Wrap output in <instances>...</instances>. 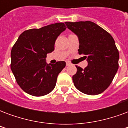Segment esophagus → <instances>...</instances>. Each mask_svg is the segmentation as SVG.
Segmentation results:
<instances>
[{"label": "esophagus", "instance_id": "esophagus-1", "mask_svg": "<svg viewBox=\"0 0 128 128\" xmlns=\"http://www.w3.org/2000/svg\"><path fill=\"white\" fill-rule=\"evenodd\" d=\"M66 66H70V62H66Z\"/></svg>", "mask_w": 128, "mask_h": 128}]
</instances>
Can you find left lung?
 <instances>
[{"mask_svg":"<svg viewBox=\"0 0 128 128\" xmlns=\"http://www.w3.org/2000/svg\"><path fill=\"white\" fill-rule=\"evenodd\" d=\"M68 29L78 37L79 54L84 55L88 66H76L72 76L76 88L84 94L96 95L112 83L118 68L119 53L108 32L91 21L66 22Z\"/></svg>","mask_w":128,"mask_h":128,"instance_id":"1","label":"left lung"}]
</instances>
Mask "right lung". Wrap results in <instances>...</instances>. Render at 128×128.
Returning <instances> with one entry per match:
<instances>
[{
    "label": "right lung",
    "mask_w": 128,
    "mask_h": 128,
    "mask_svg": "<svg viewBox=\"0 0 128 128\" xmlns=\"http://www.w3.org/2000/svg\"><path fill=\"white\" fill-rule=\"evenodd\" d=\"M66 29L63 22L52 24L40 29L24 31L13 46L11 69L18 84L32 96H44L56 86L59 73L66 66L64 61L46 64L47 53L54 50L55 42Z\"/></svg>",
    "instance_id": "right-lung-1"
}]
</instances>
